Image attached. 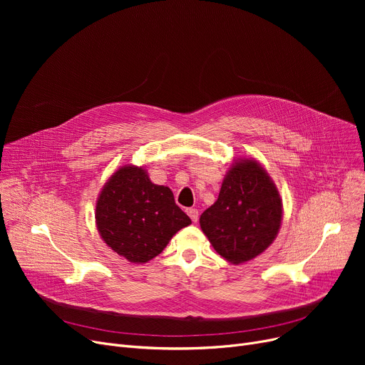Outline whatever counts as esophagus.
Returning <instances> with one entry per match:
<instances>
[{"label": "esophagus", "instance_id": "34e87169", "mask_svg": "<svg viewBox=\"0 0 365 365\" xmlns=\"http://www.w3.org/2000/svg\"><path fill=\"white\" fill-rule=\"evenodd\" d=\"M186 213H187V216L190 217V220H192V222H198V210H197V208H187Z\"/></svg>", "mask_w": 365, "mask_h": 365}]
</instances>
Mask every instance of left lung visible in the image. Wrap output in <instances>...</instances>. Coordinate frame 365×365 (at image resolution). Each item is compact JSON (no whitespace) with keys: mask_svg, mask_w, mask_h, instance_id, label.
I'll list each match as a JSON object with an SVG mask.
<instances>
[{"mask_svg":"<svg viewBox=\"0 0 365 365\" xmlns=\"http://www.w3.org/2000/svg\"><path fill=\"white\" fill-rule=\"evenodd\" d=\"M279 190L255 158L229 165L217 200L200 217V226L215 250L229 263L241 264L269 247L282 223Z\"/></svg>","mask_w":365,"mask_h":365,"instance_id":"left-lung-1","label":"left lung"}]
</instances>
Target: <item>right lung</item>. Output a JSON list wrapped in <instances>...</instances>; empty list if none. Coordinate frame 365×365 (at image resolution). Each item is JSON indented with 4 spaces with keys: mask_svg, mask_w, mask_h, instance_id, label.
<instances>
[{
    "mask_svg": "<svg viewBox=\"0 0 365 365\" xmlns=\"http://www.w3.org/2000/svg\"><path fill=\"white\" fill-rule=\"evenodd\" d=\"M103 242L134 264L157 257L190 219L175 202L171 189L150 182L148 170L127 164L102 186L94 210Z\"/></svg>",
    "mask_w": 365,
    "mask_h": 365,
    "instance_id": "1",
    "label": "right lung"
}]
</instances>
